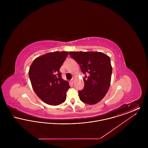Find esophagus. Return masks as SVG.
I'll list each match as a JSON object with an SVG mask.
<instances>
[{"instance_id":"34e87169","label":"esophagus","mask_w":148,"mask_h":148,"mask_svg":"<svg viewBox=\"0 0 148 148\" xmlns=\"http://www.w3.org/2000/svg\"><path fill=\"white\" fill-rule=\"evenodd\" d=\"M74 80H75V77H73V78H72V79H71V83H74Z\"/></svg>"}]
</instances>
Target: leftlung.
<instances>
[{"instance_id": "obj_1", "label": "left lung", "mask_w": 148, "mask_h": 148, "mask_svg": "<svg viewBox=\"0 0 148 148\" xmlns=\"http://www.w3.org/2000/svg\"><path fill=\"white\" fill-rule=\"evenodd\" d=\"M69 55L85 74L84 87L79 90L80 100L92 105L103 98L109 88L112 73L110 59L101 52L70 51Z\"/></svg>"}]
</instances>
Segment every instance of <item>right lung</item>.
Wrapping results in <instances>:
<instances>
[{"label": "right lung", "mask_w": 148, "mask_h": 148, "mask_svg": "<svg viewBox=\"0 0 148 148\" xmlns=\"http://www.w3.org/2000/svg\"><path fill=\"white\" fill-rule=\"evenodd\" d=\"M67 51H56L36 58L29 71L33 89L44 103L58 106L64 102L69 83L62 78L59 71L66 58Z\"/></svg>", "instance_id": "right-lung-1"}]
</instances>
